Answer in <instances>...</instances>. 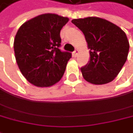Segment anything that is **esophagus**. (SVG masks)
Wrapping results in <instances>:
<instances>
[{
	"label": "esophagus",
	"mask_w": 133,
	"mask_h": 133,
	"mask_svg": "<svg viewBox=\"0 0 133 133\" xmlns=\"http://www.w3.org/2000/svg\"><path fill=\"white\" fill-rule=\"evenodd\" d=\"M78 54H79V50L76 49V50H75V51L73 52V56L76 57H77V55H78Z\"/></svg>",
	"instance_id": "34e87169"
}]
</instances>
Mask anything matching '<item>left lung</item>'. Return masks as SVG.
<instances>
[{"label":"left lung","instance_id":"8db88e82","mask_svg":"<svg viewBox=\"0 0 133 133\" xmlns=\"http://www.w3.org/2000/svg\"><path fill=\"white\" fill-rule=\"evenodd\" d=\"M90 50L89 64L81 68L84 79L95 85L113 81L125 64L129 50L125 33L114 23L99 17L74 19Z\"/></svg>","mask_w":133,"mask_h":133}]
</instances>
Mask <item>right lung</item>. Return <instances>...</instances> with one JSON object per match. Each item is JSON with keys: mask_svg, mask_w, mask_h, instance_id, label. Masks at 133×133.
I'll list each match as a JSON object with an SVG mask.
<instances>
[{"mask_svg": "<svg viewBox=\"0 0 133 133\" xmlns=\"http://www.w3.org/2000/svg\"><path fill=\"white\" fill-rule=\"evenodd\" d=\"M69 20L68 17L45 13L19 28L13 44L15 57L23 76L35 86L51 87L62 78L72 54L59 50L60 32Z\"/></svg>", "mask_w": 133, "mask_h": 133, "instance_id": "obj_1", "label": "right lung"}]
</instances>
